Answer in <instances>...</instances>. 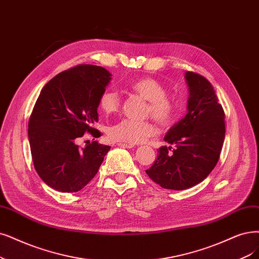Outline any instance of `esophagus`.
<instances>
[{"mask_svg": "<svg viewBox=\"0 0 259 259\" xmlns=\"http://www.w3.org/2000/svg\"><path fill=\"white\" fill-rule=\"evenodd\" d=\"M117 145L120 146V147H122V148H129V149L135 147V146L131 145V144H126V143H117Z\"/></svg>", "mask_w": 259, "mask_h": 259, "instance_id": "obj_1", "label": "esophagus"}]
</instances>
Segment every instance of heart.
<instances>
[{
  "instance_id": "b5f03b06",
  "label": "heart",
  "mask_w": 259,
  "mask_h": 259,
  "mask_svg": "<svg viewBox=\"0 0 259 259\" xmlns=\"http://www.w3.org/2000/svg\"><path fill=\"white\" fill-rule=\"evenodd\" d=\"M129 89L148 101L146 115H151L162 126L171 123L177 115V104L169 98L165 86L155 78L145 76L133 81ZM121 98L116 91H104L99 98V108L104 114L117 112L120 108ZM108 137L112 141L128 144H138L144 142L157 132L155 123L151 120H135L122 118L112 123L108 128Z\"/></svg>"
}]
</instances>
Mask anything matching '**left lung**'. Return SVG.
<instances>
[{
	"label": "left lung",
	"instance_id": "left-lung-1",
	"mask_svg": "<svg viewBox=\"0 0 259 259\" xmlns=\"http://www.w3.org/2000/svg\"><path fill=\"white\" fill-rule=\"evenodd\" d=\"M188 113L171 127L164 141L169 146L158 156L146 174L164 189L185 190L198 185L217 165L225 139V113L213 86L198 73L186 72Z\"/></svg>",
	"mask_w": 259,
	"mask_h": 259
}]
</instances>
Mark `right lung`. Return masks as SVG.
<instances>
[{
  "label": "right lung",
  "mask_w": 259,
  "mask_h": 259,
  "mask_svg": "<svg viewBox=\"0 0 259 259\" xmlns=\"http://www.w3.org/2000/svg\"><path fill=\"white\" fill-rule=\"evenodd\" d=\"M111 80L103 67L79 65L56 74L40 92L28 120V141L37 174L52 189L78 192L97 174L110 146L78 141L98 121L100 95Z\"/></svg>",
  "instance_id": "right-lung-1"
}]
</instances>
